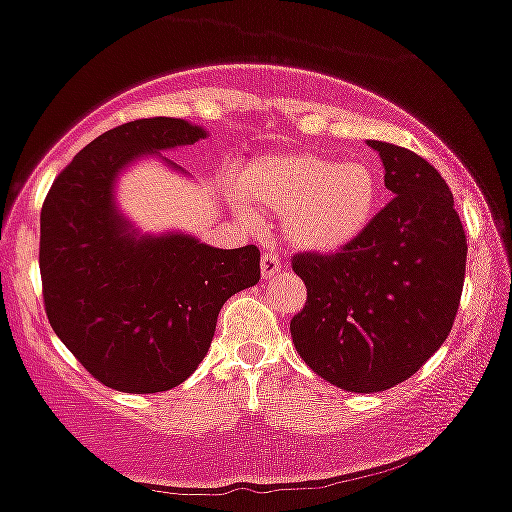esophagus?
Returning <instances> with one entry per match:
<instances>
[{
  "label": "esophagus",
  "instance_id": "obj_1",
  "mask_svg": "<svg viewBox=\"0 0 512 512\" xmlns=\"http://www.w3.org/2000/svg\"><path fill=\"white\" fill-rule=\"evenodd\" d=\"M279 272H282V260H279L277 252H272V250L262 252V257H260V274H262V279L277 277Z\"/></svg>",
  "mask_w": 512,
  "mask_h": 512
}]
</instances>
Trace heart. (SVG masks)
I'll return each mask as SVG.
<instances>
[{
  "label": "heart",
  "mask_w": 512,
  "mask_h": 512,
  "mask_svg": "<svg viewBox=\"0 0 512 512\" xmlns=\"http://www.w3.org/2000/svg\"><path fill=\"white\" fill-rule=\"evenodd\" d=\"M384 201L381 172L369 160H338L313 150H279L238 177L240 211L279 213V233L296 250L333 255L367 233Z\"/></svg>",
  "instance_id": "obj_1"
}]
</instances>
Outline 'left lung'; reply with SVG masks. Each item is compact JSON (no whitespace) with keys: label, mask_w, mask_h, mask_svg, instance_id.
<instances>
[{"label":"left lung","mask_w":512,"mask_h":512,"mask_svg":"<svg viewBox=\"0 0 512 512\" xmlns=\"http://www.w3.org/2000/svg\"><path fill=\"white\" fill-rule=\"evenodd\" d=\"M393 199L335 255H296L308 301L291 320L303 362L338 389L376 393L413 376L447 340L464 286L466 238L440 172L369 140Z\"/></svg>","instance_id":"1"}]
</instances>
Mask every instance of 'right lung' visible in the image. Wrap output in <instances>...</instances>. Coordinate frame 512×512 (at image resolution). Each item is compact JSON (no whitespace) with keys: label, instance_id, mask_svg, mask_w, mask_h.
<instances>
[{"label":"right lung","instance_id":"1","mask_svg":"<svg viewBox=\"0 0 512 512\" xmlns=\"http://www.w3.org/2000/svg\"><path fill=\"white\" fill-rule=\"evenodd\" d=\"M184 119L101 133L58 174L41 211L43 301L55 335L109 389L170 391L209 352L223 303L260 282L255 245L218 250L189 233H140L116 204L123 170L206 138Z\"/></svg>","mask_w":512,"mask_h":512}]
</instances>
